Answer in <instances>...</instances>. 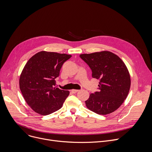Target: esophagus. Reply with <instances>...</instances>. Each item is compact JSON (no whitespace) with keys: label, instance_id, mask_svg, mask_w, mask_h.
<instances>
[{"label":"esophagus","instance_id":"34e87169","mask_svg":"<svg viewBox=\"0 0 152 152\" xmlns=\"http://www.w3.org/2000/svg\"><path fill=\"white\" fill-rule=\"evenodd\" d=\"M78 91H79V90H74V89H73V90H71V92H72V93L75 94V93H76L77 92H78Z\"/></svg>","mask_w":152,"mask_h":152}]
</instances>
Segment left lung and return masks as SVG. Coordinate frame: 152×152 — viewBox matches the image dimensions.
<instances>
[{
  "mask_svg": "<svg viewBox=\"0 0 152 152\" xmlns=\"http://www.w3.org/2000/svg\"><path fill=\"white\" fill-rule=\"evenodd\" d=\"M80 57L99 79V91L91 93L85 104L93 112L106 115L117 110L126 99L131 87V77L124 62L117 55L102 51L81 54Z\"/></svg>",
  "mask_w": 152,
  "mask_h": 152,
  "instance_id": "8db88e82",
  "label": "left lung"
}]
</instances>
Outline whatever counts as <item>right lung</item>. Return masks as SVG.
Returning <instances> with one entry per match:
<instances>
[{"label":"right lung","instance_id":"right-lung-1","mask_svg":"<svg viewBox=\"0 0 152 152\" xmlns=\"http://www.w3.org/2000/svg\"><path fill=\"white\" fill-rule=\"evenodd\" d=\"M72 55L41 51L32 56L19 79L20 89L25 101L35 113L46 115L62 107L69 91L55 87L63 64Z\"/></svg>","mask_w":152,"mask_h":152}]
</instances>
